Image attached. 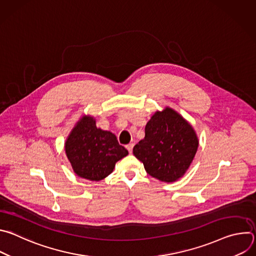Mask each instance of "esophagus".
<instances>
[{"instance_id":"1","label":"esophagus","mask_w":256,"mask_h":256,"mask_svg":"<svg viewBox=\"0 0 256 256\" xmlns=\"http://www.w3.org/2000/svg\"><path fill=\"white\" fill-rule=\"evenodd\" d=\"M132 148H134V144H132V142H130V144H126V149H128V151L130 153H132Z\"/></svg>"}]
</instances>
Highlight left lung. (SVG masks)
<instances>
[{
	"instance_id": "1",
	"label": "left lung",
	"mask_w": 256,
	"mask_h": 256,
	"mask_svg": "<svg viewBox=\"0 0 256 256\" xmlns=\"http://www.w3.org/2000/svg\"><path fill=\"white\" fill-rule=\"evenodd\" d=\"M198 147L192 124L174 109L156 112L144 128V138L132 150L149 175L174 182L190 168Z\"/></svg>"
}]
</instances>
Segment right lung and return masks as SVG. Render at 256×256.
<instances>
[{
  "instance_id": "add662e5",
  "label": "right lung",
  "mask_w": 256,
  "mask_h": 256,
  "mask_svg": "<svg viewBox=\"0 0 256 256\" xmlns=\"http://www.w3.org/2000/svg\"><path fill=\"white\" fill-rule=\"evenodd\" d=\"M64 150L74 172L91 181L108 176L116 163L128 154L116 136L98 128L90 116H83L75 124L64 142Z\"/></svg>"
}]
</instances>
